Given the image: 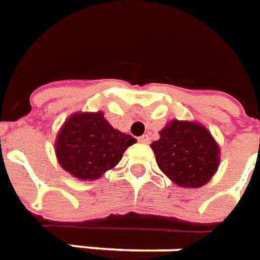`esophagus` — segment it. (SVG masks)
Returning a JSON list of instances; mask_svg holds the SVG:
<instances>
[{
    "label": "esophagus",
    "instance_id": "1",
    "mask_svg": "<svg viewBox=\"0 0 260 260\" xmlns=\"http://www.w3.org/2000/svg\"><path fill=\"white\" fill-rule=\"evenodd\" d=\"M139 141L140 143H143V144H148V143H150V136H148V134H144V136L139 137Z\"/></svg>",
    "mask_w": 260,
    "mask_h": 260
}]
</instances>
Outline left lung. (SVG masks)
I'll use <instances>...</instances> for the list:
<instances>
[{
	"mask_svg": "<svg viewBox=\"0 0 260 260\" xmlns=\"http://www.w3.org/2000/svg\"><path fill=\"white\" fill-rule=\"evenodd\" d=\"M156 164L180 187H200L215 174L220 148L209 130L196 121L172 120L151 144Z\"/></svg>",
	"mask_w": 260,
	"mask_h": 260,
	"instance_id": "left-lung-1",
	"label": "left lung"
}]
</instances>
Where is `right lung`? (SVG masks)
<instances>
[{"instance_id":"add662e5","label":"right lung","mask_w":260,"mask_h":260,"mask_svg":"<svg viewBox=\"0 0 260 260\" xmlns=\"http://www.w3.org/2000/svg\"><path fill=\"white\" fill-rule=\"evenodd\" d=\"M136 139L110 126L102 112L74 113L62 124L56 155L64 171L81 180H95L115 168Z\"/></svg>"}]
</instances>
